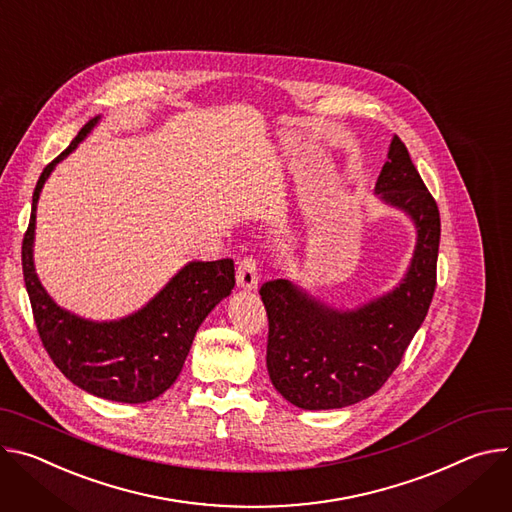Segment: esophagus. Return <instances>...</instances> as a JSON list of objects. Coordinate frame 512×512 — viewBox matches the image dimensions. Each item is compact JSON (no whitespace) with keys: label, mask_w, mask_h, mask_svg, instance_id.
Listing matches in <instances>:
<instances>
[{"label":"esophagus","mask_w":512,"mask_h":512,"mask_svg":"<svg viewBox=\"0 0 512 512\" xmlns=\"http://www.w3.org/2000/svg\"><path fill=\"white\" fill-rule=\"evenodd\" d=\"M236 280H238V287L244 291H256L258 289V266L254 258H244L238 264V272H236Z\"/></svg>","instance_id":"obj_1"}]
</instances>
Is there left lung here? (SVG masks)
<instances>
[{
    "instance_id": "1",
    "label": "left lung",
    "mask_w": 512,
    "mask_h": 512,
    "mask_svg": "<svg viewBox=\"0 0 512 512\" xmlns=\"http://www.w3.org/2000/svg\"><path fill=\"white\" fill-rule=\"evenodd\" d=\"M374 193L415 227L411 262L390 291L356 307H337L299 282L260 289L268 313L266 368L274 388L305 411L356 405L401 364L435 293L439 209L399 136H392Z\"/></svg>"
}]
</instances>
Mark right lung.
<instances>
[{"label": "right lung", "instance_id": "add662e5", "mask_svg": "<svg viewBox=\"0 0 512 512\" xmlns=\"http://www.w3.org/2000/svg\"><path fill=\"white\" fill-rule=\"evenodd\" d=\"M99 122L101 116L85 124L69 148L42 170L22 244V268L40 339L56 368L99 399L138 405L156 399L181 374L197 329L232 295L234 260L187 262L146 305L120 319H87L48 295L34 266L38 199L56 164L75 152Z\"/></svg>", "mask_w": 512, "mask_h": 512}]
</instances>
